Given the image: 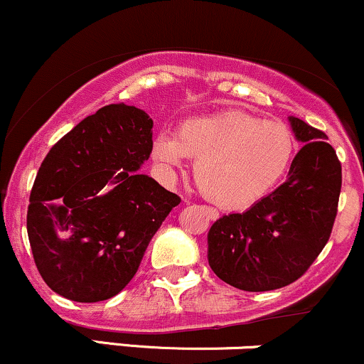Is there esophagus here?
<instances>
[{
    "mask_svg": "<svg viewBox=\"0 0 364 364\" xmlns=\"http://www.w3.org/2000/svg\"><path fill=\"white\" fill-rule=\"evenodd\" d=\"M203 212H205V215H207L210 220H217V219H219V212H217L215 208H212V207H203Z\"/></svg>",
    "mask_w": 364,
    "mask_h": 364,
    "instance_id": "obj_1",
    "label": "esophagus"
}]
</instances>
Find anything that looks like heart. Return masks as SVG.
<instances>
[{"instance_id": "b5f03b06", "label": "heart", "mask_w": 364, "mask_h": 364, "mask_svg": "<svg viewBox=\"0 0 364 364\" xmlns=\"http://www.w3.org/2000/svg\"><path fill=\"white\" fill-rule=\"evenodd\" d=\"M296 154L292 129L241 109L188 118L176 136L154 141L152 159L173 171L183 157L195 161L200 191L215 205L243 210L260 202L289 171Z\"/></svg>"}]
</instances>
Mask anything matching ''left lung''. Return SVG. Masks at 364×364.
Here are the masks:
<instances>
[{"label": "left lung", "instance_id": "left-lung-1", "mask_svg": "<svg viewBox=\"0 0 364 364\" xmlns=\"http://www.w3.org/2000/svg\"><path fill=\"white\" fill-rule=\"evenodd\" d=\"M304 144L287 179L243 214H229L207 235L208 265L220 281L243 291H272L294 282L315 262L332 232L342 169L327 135L289 116Z\"/></svg>", "mask_w": 364, "mask_h": 364}]
</instances>
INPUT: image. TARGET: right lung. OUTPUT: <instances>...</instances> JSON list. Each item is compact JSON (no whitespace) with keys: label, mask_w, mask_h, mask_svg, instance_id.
Wrapping results in <instances>:
<instances>
[{"label":"right lung","mask_w":364,"mask_h":364,"mask_svg":"<svg viewBox=\"0 0 364 364\" xmlns=\"http://www.w3.org/2000/svg\"><path fill=\"white\" fill-rule=\"evenodd\" d=\"M154 121L109 104L66 133L36 176L27 232L37 270L56 294L97 303L124 289L162 220L181 202L140 168Z\"/></svg>","instance_id":"right-lung-1"}]
</instances>
